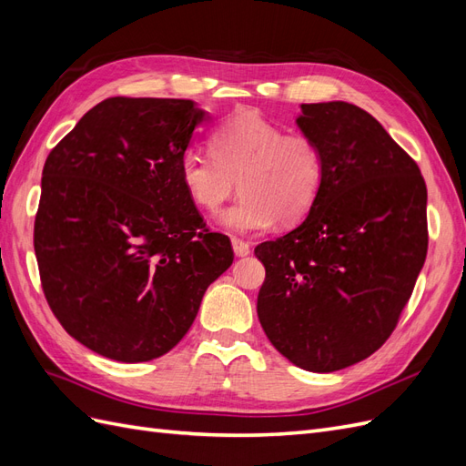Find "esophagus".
I'll return each instance as SVG.
<instances>
[{
    "instance_id": "esophagus-1",
    "label": "esophagus",
    "mask_w": 466,
    "mask_h": 466,
    "mask_svg": "<svg viewBox=\"0 0 466 466\" xmlns=\"http://www.w3.org/2000/svg\"><path fill=\"white\" fill-rule=\"evenodd\" d=\"M231 245H233V252L237 257H248L250 255V245L241 241V238H231Z\"/></svg>"
}]
</instances>
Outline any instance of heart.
<instances>
[{"instance_id":"obj_1","label":"heart","mask_w":466,"mask_h":466,"mask_svg":"<svg viewBox=\"0 0 466 466\" xmlns=\"http://www.w3.org/2000/svg\"><path fill=\"white\" fill-rule=\"evenodd\" d=\"M211 155L190 147L180 157V182L190 202L208 214L238 188L241 200L225 209L218 223L247 235L299 223L313 209L324 180L322 151L313 137L288 134L258 115L235 116L209 134Z\"/></svg>"}]
</instances>
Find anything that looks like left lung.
<instances>
[{"instance_id":"1","label":"left lung","mask_w":466,"mask_h":466,"mask_svg":"<svg viewBox=\"0 0 466 466\" xmlns=\"http://www.w3.org/2000/svg\"><path fill=\"white\" fill-rule=\"evenodd\" d=\"M301 134L322 151L307 218L255 248L266 268L257 313L268 340L313 373L350 368L385 344L428 252V190L418 165L370 112L301 105Z\"/></svg>"}]
</instances>
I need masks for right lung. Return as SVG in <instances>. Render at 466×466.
<instances>
[{"label": "right lung", "mask_w": 466, "mask_h": 466, "mask_svg": "<svg viewBox=\"0 0 466 466\" xmlns=\"http://www.w3.org/2000/svg\"><path fill=\"white\" fill-rule=\"evenodd\" d=\"M209 118L187 98L112 96L56 146L35 219L40 281L56 319L95 354L161 358L233 264L180 182V157Z\"/></svg>", "instance_id": "right-lung-1"}]
</instances>
